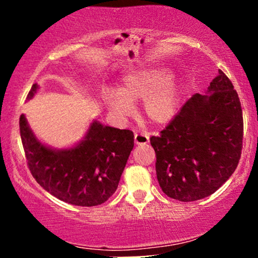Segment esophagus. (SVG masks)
<instances>
[{
  "instance_id": "34e87169",
  "label": "esophagus",
  "mask_w": 258,
  "mask_h": 258,
  "mask_svg": "<svg viewBox=\"0 0 258 258\" xmlns=\"http://www.w3.org/2000/svg\"><path fill=\"white\" fill-rule=\"evenodd\" d=\"M149 142V136L147 133H136L135 135V143L141 146V144H147Z\"/></svg>"
}]
</instances>
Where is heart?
<instances>
[{
	"mask_svg": "<svg viewBox=\"0 0 258 258\" xmlns=\"http://www.w3.org/2000/svg\"><path fill=\"white\" fill-rule=\"evenodd\" d=\"M179 92L166 69L135 70L123 76L117 92L109 91L105 100L120 116L132 111V103L143 100L144 115L154 123H166L173 117L178 105Z\"/></svg>",
	"mask_w": 258,
	"mask_h": 258,
	"instance_id": "1",
	"label": "heart"
}]
</instances>
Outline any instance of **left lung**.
Here are the masks:
<instances>
[{"label": "left lung", "instance_id": "obj_1", "mask_svg": "<svg viewBox=\"0 0 258 258\" xmlns=\"http://www.w3.org/2000/svg\"><path fill=\"white\" fill-rule=\"evenodd\" d=\"M207 91L191 96L168 125L150 137L162 191L184 203L214 194L241 156L244 120L232 81L218 70Z\"/></svg>", "mask_w": 258, "mask_h": 258}]
</instances>
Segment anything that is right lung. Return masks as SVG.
<instances>
[{
  "instance_id": "add662e5",
  "label": "right lung",
  "mask_w": 258,
  "mask_h": 258,
  "mask_svg": "<svg viewBox=\"0 0 258 258\" xmlns=\"http://www.w3.org/2000/svg\"><path fill=\"white\" fill-rule=\"evenodd\" d=\"M36 90L34 84L29 99ZM19 128L32 177L53 197L76 206L100 205L115 193L135 146L132 131L99 122L92 123L79 146L60 152L42 146L34 137L24 115L19 119Z\"/></svg>"
}]
</instances>
